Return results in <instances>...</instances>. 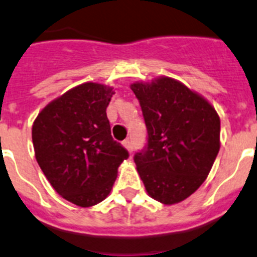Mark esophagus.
I'll return each mask as SVG.
<instances>
[{
    "mask_svg": "<svg viewBox=\"0 0 257 257\" xmlns=\"http://www.w3.org/2000/svg\"><path fill=\"white\" fill-rule=\"evenodd\" d=\"M123 146H124V148H126L127 151H128V152H133V142H131L130 139H126L123 142Z\"/></svg>",
    "mask_w": 257,
    "mask_h": 257,
    "instance_id": "obj_1",
    "label": "esophagus"
}]
</instances>
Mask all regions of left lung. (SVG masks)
I'll list each match as a JSON object with an SVG mask.
<instances>
[{"label": "left lung", "instance_id": "obj_1", "mask_svg": "<svg viewBox=\"0 0 257 257\" xmlns=\"http://www.w3.org/2000/svg\"><path fill=\"white\" fill-rule=\"evenodd\" d=\"M148 131L134 156L151 197L165 205L187 199L207 179L220 151V117L208 100L169 76L130 85Z\"/></svg>", "mask_w": 257, "mask_h": 257}]
</instances>
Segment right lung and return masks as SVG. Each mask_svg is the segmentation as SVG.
<instances>
[{
    "label": "right lung",
    "instance_id": "1",
    "mask_svg": "<svg viewBox=\"0 0 257 257\" xmlns=\"http://www.w3.org/2000/svg\"><path fill=\"white\" fill-rule=\"evenodd\" d=\"M113 87L76 85L50 101L32 124L35 157L63 199L92 207L110 194L128 152L111 138L106 107Z\"/></svg>",
    "mask_w": 257,
    "mask_h": 257
}]
</instances>
